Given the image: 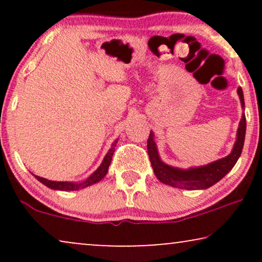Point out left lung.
Listing matches in <instances>:
<instances>
[{"label":"left lung","instance_id":"1","mask_svg":"<svg viewBox=\"0 0 262 262\" xmlns=\"http://www.w3.org/2000/svg\"><path fill=\"white\" fill-rule=\"evenodd\" d=\"M237 93L239 95V100H241V105L242 107H245V99H243L242 88H238ZM245 136L246 116L243 114L237 130V139H236V143L231 154H229L224 159H221L207 164V166L189 168L187 170H184L168 166V164L163 163L160 160L159 154H157L156 144L154 142V134L150 132L148 138L149 159L150 162H151L152 169L155 171V175L163 184L169 185L171 187L189 189V191H193V189H205L220 181L222 178H224L232 169V167L237 162L238 157L241 156L243 143H245Z\"/></svg>","mask_w":262,"mask_h":262}]
</instances>
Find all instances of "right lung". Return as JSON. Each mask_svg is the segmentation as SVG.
Masks as SVG:
<instances>
[{
	"label": "right lung",
	"mask_w": 262,
	"mask_h": 262,
	"mask_svg": "<svg viewBox=\"0 0 262 262\" xmlns=\"http://www.w3.org/2000/svg\"><path fill=\"white\" fill-rule=\"evenodd\" d=\"M116 146H117V141L113 143L112 148L110 149L108 152H107V155L105 156V159H103V161H102L101 166H100L98 169H96L94 173H93L91 177L87 179V180L81 182V184H74V182H63V181L62 182L51 181V180H48V179L37 177V175H34V177L37 178L38 180L41 182V184H44L45 186H48L49 188H52V189H59V191H77V189H80V188H84V187H87V186L96 184V182L101 180V179H103V177L107 174V170H108L111 161H112V156H113L114 148H116Z\"/></svg>",
	"instance_id": "1"
}]
</instances>
